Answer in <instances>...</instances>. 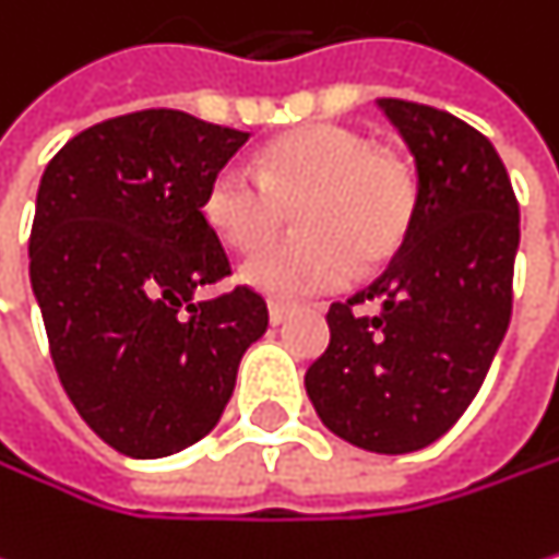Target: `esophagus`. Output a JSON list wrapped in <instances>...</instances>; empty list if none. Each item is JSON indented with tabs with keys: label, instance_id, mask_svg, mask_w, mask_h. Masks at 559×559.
Listing matches in <instances>:
<instances>
[{
	"label": "esophagus",
	"instance_id": "obj_1",
	"mask_svg": "<svg viewBox=\"0 0 559 559\" xmlns=\"http://www.w3.org/2000/svg\"><path fill=\"white\" fill-rule=\"evenodd\" d=\"M292 305L288 301H267V318H271V324H285L288 318H292Z\"/></svg>",
	"mask_w": 559,
	"mask_h": 559
}]
</instances>
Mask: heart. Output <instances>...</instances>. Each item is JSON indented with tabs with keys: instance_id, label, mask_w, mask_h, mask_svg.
<instances>
[{
	"instance_id": "1",
	"label": "heart",
	"mask_w": 559,
	"mask_h": 559,
	"mask_svg": "<svg viewBox=\"0 0 559 559\" xmlns=\"http://www.w3.org/2000/svg\"><path fill=\"white\" fill-rule=\"evenodd\" d=\"M417 205L411 168L344 126H308L267 142L254 171L212 175L202 218L235 251H257L299 209L302 235L245 261L241 277L274 298L344 285L354 264L378 267L407 238Z\"/></svg>"
}]
</instances>
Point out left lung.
<instances>
[{"mask_svg": "<svg viewBox=\"0 0 559 559\" xmlns=\"http://www.w3.org/2000/svg\"><path fill=\"white\" fill-rule=\"evenodd\" d=\"M417 165V205L374 285L328 311V350L305 388L328 430L374 454H411L477 397L513 308L521 209L493 145L451 111L378 98ZM378 300V316L357 304Z\"/></svg>", "mask_w": 559, "mask_h": 559, "instance_id": "1", "label": "left lung"}]
</instances>
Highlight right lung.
<instances>
[{
	"label": "right lung",
	"instance_id": "obj_1",
	"mask_svg": "<svg viewBox=\"0 0 559 559\" xmlns=\"http://www.w3.org/2000/svg\"><path fill=\"white\" fill-rule=\"evenodd\" d=\"M248 132L178 108L115 115L69 139L38 181L28 277L82 420L126 457H165L218 424L267 305L202 218Z\"/></svg>",
	"mask_w": 559,
	"mask_h": 559
}]
</instances>
